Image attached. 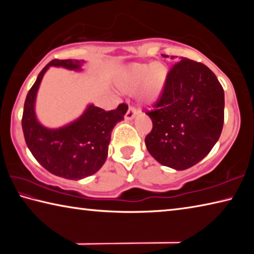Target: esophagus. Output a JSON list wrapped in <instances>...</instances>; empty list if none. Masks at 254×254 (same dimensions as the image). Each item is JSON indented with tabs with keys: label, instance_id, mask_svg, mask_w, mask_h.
<instances>
[{
	"label": "esophagus",
	"instance_id": "34e87169",
	"mask_svg": "<svg viewBox=\"0 0 254 254\" xmlns=\"http://www.w3.org/2000/svg\"><path fill=\"white\" fill-rule=\"evenodd\" d=\"M136 113H137V111H136L135 107L130 106V107H128V109H127V113H126V120H128V121H130V120H133V119L135 118Z\"/></svg>",
	"mask_w": 254,
	"mask_h": 254
}]
</instances>
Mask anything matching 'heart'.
I'll use <instances>...</instances> for the list:
<instances>
[{
  "label": "heart",
  "instance_id": "heart-1",
  "mask_svg": "<svg viewBox=\"0 0 254 254\" xmlns=\"http://www.w3.org/2000/svg\"><path fill=\"white\" fill-rule=\"evenodd\" d=\"M169 69L165 64H132L119 76L117 84L126 93L139 88L141 100L145 103L157 101L165 88Z\"/></svg>",
  "mask_w": 254,
  "mask_h": 254
}]
</instances>
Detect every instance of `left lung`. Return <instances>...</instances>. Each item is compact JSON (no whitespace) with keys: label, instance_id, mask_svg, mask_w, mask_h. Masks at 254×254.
I'll use <instances>...</instances> for the list:
<instances>
[{"label":"left lung","instance_id":"8db88e82","mask_svg":"<svg viewBox=\"0 0 254 254\" xmlns=\"http://www.w3.org/2000/svg\"><path fill=\"white\" fill-rule=\"evenodd\" d=\"M152 107L145 112L152 121L145 145L163 166L176 170L190 168L220 139L224 91L204 64L182 57L171 67L165 88Z\"/></svg>","mask_w":254,"mask_h":254}]
</instances>
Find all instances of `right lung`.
I'll return each instance as SVG.
<instances>
[{
  "instance_id": "right-lung-1",
  "label": "right lung",
  "mask_w": 254,
  "mask_h": 254,
  "mask_svg": "<svg viewBox=\"0 0 254 254\" xmlns=\"http://www.w3.org/2000/svg\"><path fill=\"white\" fill-rule=\"evenodd\" d=\"M84 60L54 59L38 75L27 95L22 115L24 140L32 156L53 175L66 179H83L94 175L104 165L111 133L115 124L124 120L127 105L105 111L88 105L80 117L59 128H48L39 123L34 112L38 88L50 66L80 70Z\"/></svg>"
}]
</instances>
